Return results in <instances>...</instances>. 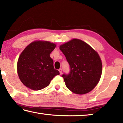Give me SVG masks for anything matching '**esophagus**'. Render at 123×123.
Returning a JSON list of instances; mask_svg holds the SVG:
<instances>
[{"label":"esophagus","mask_w":123,"mask_h":123,"mask_svg":"<svg viewBox=\"0 0 123 123\" xmlns=\"http://www.w3.org/2000/svg\"><path fill=\"white\" fill-rule=\"evenodd\" d=\"M59 71L60 72V74H62V69H61V68H60V69H59Z\"/></svg>","instance_id":"esophagus-1"}]
</instances>
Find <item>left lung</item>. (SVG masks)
<instances>
[{"label":"left lung","instance_id":"8db88e82","mask_svg":"<svg viewBox=\"0 0 123 123\" xmlns=\"http://www.w3.org/2000/svg\"><path fill=\"white\" fill-rule=\"evenodd\" d=\"M70 67L68 75L62 77L66 86L77 94L92 91L100 79L103 65L98 53L81 39L74 38L60 46Z\"/></svg>","mask_w":123,"mask_h":123}]
</instances>
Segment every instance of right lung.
I'll return each instance as SVG.
<instances>
[{"label": "right lung", "instance_id": "right-lung-1", "mask_svg": "<svg viewBox=\"0 0 123 123\" xmlns=\"http://www.w3.org/2000/svg\"><path fill=\"white\" fill-rule=\"evenodd\" d=\"M55 43L37 40L27 45L18 58L17 69L21 82L28 88L38 91L47 87L55 76L59 75L54 69L50 54Z\"/></svg>", "mask_w": 123, "mask_h": 123}]
</instances>
